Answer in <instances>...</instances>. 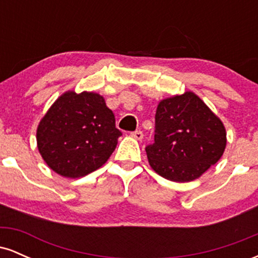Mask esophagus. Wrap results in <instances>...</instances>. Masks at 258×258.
I'll use <instances>...</instances> for the list:
<instances>
[{
    "instance_id": "obj_1",
    "label": "esophagus",
    "mask_w": 258,
    "mask_h": 258,
    "mask_svg": "<svg viewBox=\"0 0 258 258\" xmlns=\"http://www.w3.org/2000/svg\"><path fill=\"white\" fill-rule=\"evenodd\" d=\"M131 137L138 139V141H142L143 139V132L142 131H135L131 133Z\"/></svg>"
}]
</instances>
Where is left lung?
<instances>
[{"instance_id": "1", "label": "left lung", "mask_w": 258, "mask_h": 258, "mask_svg": "<svg viewBox=\"0 0 258 258\" xmlns=\"http://www.w3.org/2000/svg\"><path fill=\"white\" fill-rule=\"evenodd\" d=\"M226 127L191 91L160 100L154 143L146 148L156 173L177 183L199 178L223 155Z\"/></svg>"}]
</instances>
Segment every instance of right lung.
<instances>
[{
    "label": "right lung",
    "instance_id": "add662e5",
    "mask_svg": "<svg viewBox=\"0 0 258 258\" xmlns=\"http://www.w3.org/2000/svg\"><path fill=\"white\" fill-rule=\"evenodd\" d=\"M120 136L104 97L67 91L41 119L36 141L51 170L67 178H80L108 161Z\"/></svg>",
    "mask_w": 258,
    "mask_h": 258
}]
</instances>
